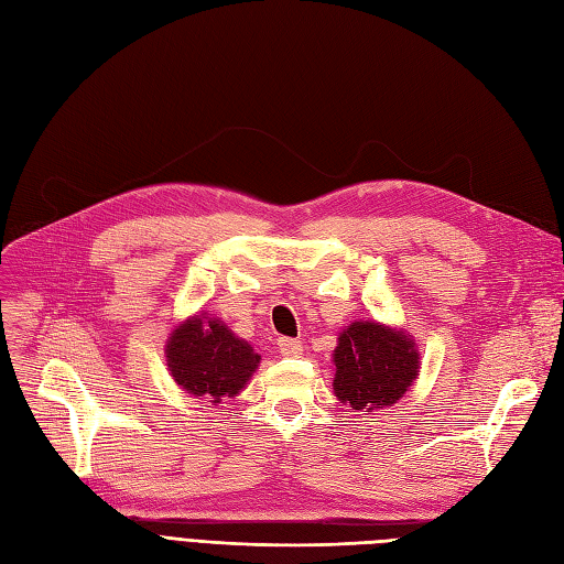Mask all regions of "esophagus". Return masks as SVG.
Listing matches in <instances>:
<instances>
[{
  "label": "esophagus",
  "mask_w": 564,
  "mask_h": 564,
  "mask_svg": "<svg viewBox=\"0 0 564 564\" xmlns=\"http://www.w3.org/2000/svg\"><path fill=\"white\" fill-rule=\"evenodd\" d=\"M278 348L284 358H299L303 354V344L299 339H278Z\"/></svg>",
  "instance_id": "obj_1"
}]
</instances>
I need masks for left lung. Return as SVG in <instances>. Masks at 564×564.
<instances>
[{
    "instance_id": "obj_1",
    "label": "left lung",
    "mask_w": 564,
    "mask_h": 564,
    "mask_svg": "<svg viewBox=\"0 0 564 564\" xmlns=\"http://www.w3.org/2000/svg\"><path fill=\"white\" fill-rule=\"evenodd\" d=\"M332 358L337 368L334 393L344 405L365 415L393 405L420 372V354L410 334L375 319L348 325Z\"/></svg>"
}]
</instances>
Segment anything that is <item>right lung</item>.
<instances>
[{
    "mask_svg": "<svg viewBox=\"0 0 564 564\" xmlns=\"http://www.w3.org/2000/svg\"><path fill=\"white\" fill-rule=\"evenodd\" d=\"M165 360L175 384L192 395L220 403L237 395L256 372L261 356L218 317L194 315L165 341Z\"/></svg>",
    "mask_w": 564,
    "mask_h": 564,
    "instance_id": "right-lung-1",
    "label": "right lung"
}]
</instances>
